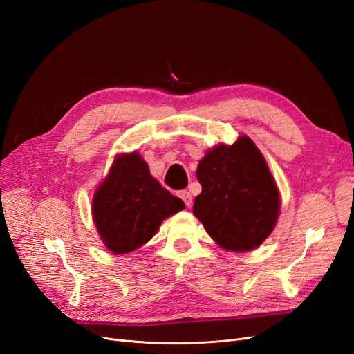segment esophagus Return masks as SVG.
<instances>
[{"mask_svg":"<svg viewBox=\"0 0 354 354\" xmlns=\"http://www.w3.org/2000/svg\"><path fill=\"white\" fill-rule=\"evenodd\" d=\"M180 198L183 199V202L186 203V207H187V208H190V205H192V195L189 194V192H187V190L180 192Z\"/></svg>","mask_w":354,"mask_h":354,"instance_id":"1","label":"esophagus"}]
</instances>
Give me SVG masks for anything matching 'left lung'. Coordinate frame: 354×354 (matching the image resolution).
<instances>
[{
    "mask_svg": "<svg viewBox=\"0 0 354 354\" xmlns=\"http://www.w3.org/2000/svg\"><path fill=\"white\" fill-rule=\"evenodd\" d=\"M196 177L202 192L194 214L217 245L246 252L269 238L281 211L279 190L250 137L209 149L199 160Z\"/></svg>",
    "mask_w": 354,
    "mask_h": 354,
    "instance_id": "left-lung-1",
    "label": "left lung"
}]
</instances>
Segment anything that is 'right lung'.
<instances>
[{
  "label": "right lung",
  "instance_id": "obj_1",
  "mask_svg": "<svg viewBox=\"0 0 354 354\" xmlns=\"http://www.w3.org/2000/svg\"><path fill=\"white\" fill-rule=\"evenodd\" d=\"M185 202L159 185L137 152L118 155L93 198V220L104 246L128 254L151 241Z\"/></svg>",
  "mask_w": 354,
  "mask_h": 354
}]
</instances>
